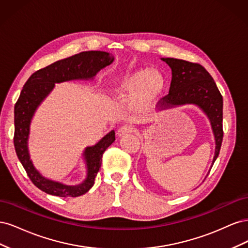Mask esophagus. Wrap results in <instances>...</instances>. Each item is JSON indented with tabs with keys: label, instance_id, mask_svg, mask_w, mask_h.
<instances>
[{
	"label": "esophagus",
	"instance_id": "34e87169",
	"mask_svg": "<svg viewBox=\"0 0 248 248\" xmlns=\"http://www.w3.org/2000/svg\"><path fill=\"white\" fill-rule=\"evenodd\" d=\"M133 129H134V128H133V127H132L131 125H124V126H122V127H120V128L118 129L117 136H118V137H123V136H125V134H127V133L132 132Z\"/></svg>",
	"mask_w": 248,
	"mask_h": 248
}]
</instances>
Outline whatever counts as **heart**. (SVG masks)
Masks as SVG:
<instances>
[{"label": "heart", "instance_id": "heart-1", "mask_svg": "<svg viewBox=\"0 0 248 248\" xmlns=\"http://www.w3.org/2000/svg\"><path fill=\"white\" fill-rule=\"evenodd\" d=\"M164 81L157 71L140 68L127 74L114 86V90L125 98L132 99L138 107L151 104L162 92Z\"/></svg>", "mask_w": 248, "mask_h": 248}]
</instances>
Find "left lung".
I'll use <instances>...</instances> for the list:
<instances>
[{
	"mask_svg": "<svg viewBox=\"0 0 248 248\" xmlns=\"http://www.w3.org/2000/svg\"><path fill=\"white\" fill-rule=\"evenodd\" d=\"M161 60L170 67L171 81L169 95L160 101L158 110L193 104L204 112L211 124L215 140L213 166L218 157L223 138V102L219 90L212 77L202 65L174 58H161Z\"/></svg>",
	"mask_w": 248,
	"mask_h": 248,
	"instance_id": "obj_1",
	"label": "left lung"
}]
</instances>
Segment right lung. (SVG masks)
<instances>
[{
	"instance_id": "add662e5",
	"label": "right lung",
	"mask_w": 248,
	"mask_h": 248,
	"mask_svg": "<svg viewBox=\"0 0 248 248\" xmlns=\"http://www.w3.org/2000/svg\"><path fill=\"white\" fill-rule=\"evenodd\" d=\"M112 62L114 56L109 52L82 51L34 72L22 88L14 107V147L29 178L40 190L51 196L76 198L88 192L94 185L95 177L101 167L102 154L115 141L114 130L109 131L94 146L85 149L82 157L86 163L87 176L84 181L78 185H67L46 178L34 167L28 145L30 126L35 111L54 90L55 84L77 79H94L97 73Z\"/></svg>"
}]
</instances>
